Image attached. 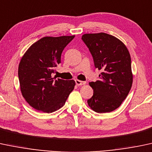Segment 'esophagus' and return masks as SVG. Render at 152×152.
<instances>
[{"instance_id":"obj_1","label":"esophagus","mask_w":152,"mask_h":152,"mask_svg":"<svg viewBox=\"0 0 152 152\" xmlns=\"http://www.w3.org/2000/svg\"><path fill=\"white\" fill-rule=\"evenodd\" d=\"M75 83H76L77 85L80 86V85H83L86 84V82L79 80H75Z\"/></svg>"}]
</instances>
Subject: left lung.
Instances as JSON below:
<instances>
[{"instance_id":"left-lung-1","label":"left lung","mask_w":152,"mask_h":152,"mask_svg":"<svg viewBox=\"0 0 152 152\" xmlns=\"http://www.w3.org/2000/svg\"><path fill=\"white\" fill-rule=\"evenodd\" d=\"M82 39L93 56L95 68L102 72L99 80L91 82L93 95L88 100L97 113H109L118 108L133 83L131 56L121 40L105 33L85 34Z\"/></svg>"}]
</instances>
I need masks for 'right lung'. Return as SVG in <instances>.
Returning <instances> with one entry per match:
<instances>
[{
	"mask_svg": "<svg viewBox=\"0 0 152 152\" xmlns=\"http://www.w3.org/2000/svg\"><path fill=\"white\" fill-rule=\"evenodd\" d=\"M75 36L45 37L34 43L22 57L18 65L21 94L32 108L52 113L62 108L74 90L75 82L52 76L61 62L64 47Z\"/></svg>",
	"mask_w": 152,
	"mask_h": 152,
	"instance_id": "1",
	"label": "right lung"
}]
</instances>
